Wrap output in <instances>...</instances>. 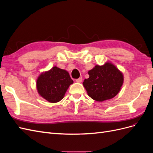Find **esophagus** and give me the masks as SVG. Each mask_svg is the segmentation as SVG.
Segmentation results:
<instances>
[{
    "instance_id": "esophagus-1",
    "label": "esophagus",
    "mask_w": 153,
    "mask_h": 153,
    "mask_svg": "<svg viewBox=\"0 0 153 153\" xmlns=\"http://www.w3.org/2000/svg\"><path fill=\"white\" fill-rule=\"evenodd\" d=\"M82 77H80L79 78H78V79L76 80V82H78V83H80V82H82Z\"/></svg>"
}]
</instances>
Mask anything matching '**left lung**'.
<instances>
[{
  "mask_svg": "<svg viewBox=\"0 0 153 153\" xmlns=\"http://www.w3.org/2000/svg\"><path fill=\"white\" fill-rule=\"evenodd\" d=\"M89 78L83 85L87 94L97 101L113 98L121 90L124 78L123 73L114 64L106 62L103 66L96 65L89 71Z\"/></svg>",
  "mask_w": 153,
  "mask_h": 153,
  "instance_id": "8db88e82",
  "label": "left lung"
}]
</instances>
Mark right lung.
I'll use <instances>...</instances> for the list:
<instances>
[{
  "mask_svg": "<svg viewBox=\"0 0 153 153\" xmlns=\"http://www.w3.org/2000/svg\"><path fill=\"white\" fill-rule=\"evenodd\" d=\"M73 83L68 71L55 66L41 74L37 80L36 87L41 97L50 103H57L64 98Z\"/></svg>",
  "mask_w": 153,
  "mask_h": 153,
  "instance_id": "obj_1",
  "label": "right lung"
}]
</instances>
